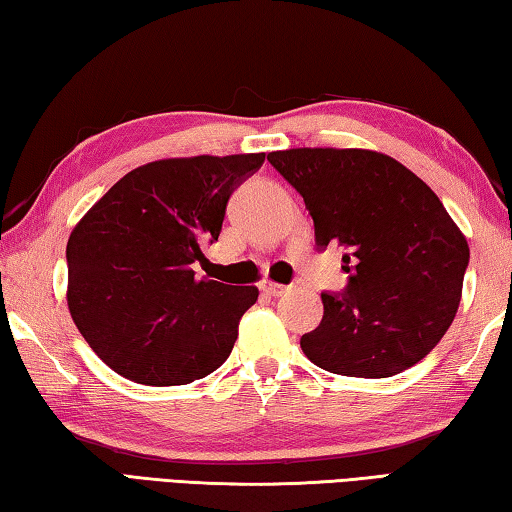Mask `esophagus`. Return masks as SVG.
Instances as JSON below:
<instances>
[{
  "label": "esophagus",
  "instance_id": "obj_1",
  "mask_svg": "<svg viewBox=\"0 0 512 512\" xmlns=\"http://www.w3.org/2000/svg\"><path fill=\"white\" fill-rule=\"evenodd\" d=\"M259 289H262L264 296H284V293L289 291V287H284V284H277L273 280H262L259 282Z\"/></svg>",
  "mask_w": 512,
  "mask_h": 512
}]
</instances>
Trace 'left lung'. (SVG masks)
Returning <instances> with one entry per match:
<instances>
[{
	"label": "left lung",
	"instance_id": "obj_1",
	"mask_svg": "<svg viewBox=\"0 0 512 512\" xmlns=\"http://www.w3.org/2000/svg\"><path fill=\"white\" fill-rule=\"evenodd\" d=\"M268 162L305 198L316 244L343 250L341 296L300 339L334 375L393 377L436 348L456 316L470 246L427 183L368 149H287Z\"/></svg>",
	"mask_w": 512,
	"mask_h": 512
}]
</instances>
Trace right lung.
<instances>
[{
    "label": "right lung",
    "instance_id": "1",
    "mask_svg": "<svg viewBox=\"0 0 512 512\" xmlns=\"http://www.w3.org/2000/svg\"><path fill=\"white\" fill-rule=\"evenodd\" d=\"M266 153L142 164L112 185L67 241V307L97 357L146 386L192 384L230 357L259 291L198 280L230 194Z\"/></svg>",
    "mask_w": 512,
    "mask_h": 512
}]
</instances>
